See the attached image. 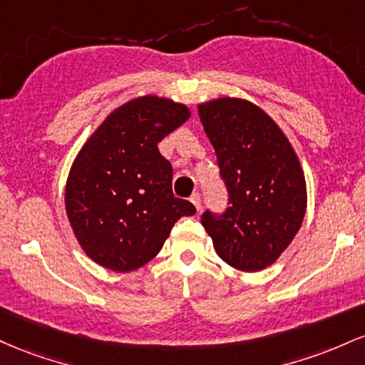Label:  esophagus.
I'll list each match as a JSON object with an SVG mask.
<instances>
[{
  "label": "esophagus",
  "instance_id": "1",
  "mask_svg": "<svg viewBox=\"0 0 365 365\" xmlns=\"http://www.w3.org/2000/svg\"><path fill=\"white\" fill-rule=\"evenodd\" d=\"M191 203H193L195 205V207H196V210H202V196H200V193H193V195H191Z\"/></svg>",
  "mask_w": 365,
  "mask_h": 365
}]
</instances>
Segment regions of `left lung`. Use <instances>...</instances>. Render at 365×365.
I'll return each instance as SVG.
<instances>
[{
  "label": "left lung",
  "instance_id": "8db88e82",
  "mask_svg": "<svg viewBox=\"0 0 365 365\" xmlns=\"http://www.w3.org/2000/svg\"><path fill=\"white\" fill-rule=\"evenodd\" d=\"M198 113L229 193L224 214L202 215L205 231L231 267L262 271L279 259L304 222V169L279 125L252 101L217 98L200 103Z\"/></svg>",
  "mask_w": 365,
  "mask_h": 365
}]
</instances>
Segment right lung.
Masks as SVG:
<instances>
[{"label": "right lung", "mask_w": 365, "mask_h": 365, "mask_svg": "<svg viewBox=\"0 0 365 365\" xmlns=\"http://www.w3.org/2000/svg\"><path fill=\"white\" fill-rule=\"evenodd\" d=\"M190 108L169 98H134L113 110L77 153L65 186V210L89 259L115 272L157 257L170 229L195 215L172 193V165L158 143L182 125Z\"/></svg>", "instance_id": "1"}]
</instances>
